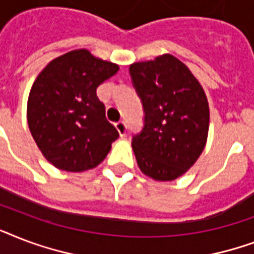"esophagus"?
Returning <instances> with one entry per match:
<instances>
[{"mask_svg": "<svg viewBox=\"0 0 254 254\" xmlns=\"http://www.w3.org/2000/svg\"><path fill=\"white\" fill-rule=\"evenodd\" d=\"M116 129L119 130L120 135L124 137L125 133H127V124L124 123V121H119V123H116Z\"/></svg>", "mask_w": 254, "mask_h": 254, "instance_id": "esophagus-1", "label": "esophagus"}]
</instances>
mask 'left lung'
<instances>
[{
    "instance_id": "8db88e82",
    "label": "left lung",
    "mask_w": 254,
    "mask_h": 254,
    "mask_svg": "<svg viewBox=\"0 0 254 254\" xmlns=\"http://www.w3.org/2000/svg\"><path fill=\"white\" fill-rule=\"evenodd\" d=\"M145 112L143 127L131 141L139 170L151 179L174 181L204 150L209 107L189 67L170 54L129 67Z\"/></svg>"
}]
</instances>
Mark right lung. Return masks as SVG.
<instances>
[{"mask_svg": "<svg viewBox=\"0 0 254 254\" xmlns=\"http://www.w3.org/2000/svg\"><path fill=\"white\" fill-rule=\"evenodd\" d=\"M119 69L81 49L55 58L37 76L27 100V123L43 157L57 169H93L119 138L96 95Z\"/></svg>", "mask_w": 254, "mask_h": 254, "instance_id": "add662e5", "label": "right lung"}]
</instances>
